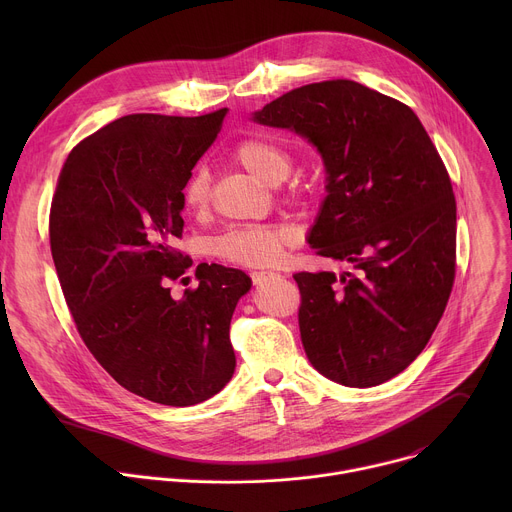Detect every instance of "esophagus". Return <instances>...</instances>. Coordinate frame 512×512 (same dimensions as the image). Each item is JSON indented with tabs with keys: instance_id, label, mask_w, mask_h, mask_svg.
<instances>
[{
	"instance_id": "esophagus-1",
	"label": "esophagus",
	"mask_w": 512,
	"mask_h": 512,
	"mask_svg": "<svg viewBox=\"0 0 512 512\" xmlns=\"http://www.w3.org/2000/svg\"><path fill=\"white\" fill-rule=\"evenodd\" d=\"M275 277H279V275L273 273V271H253V273H251V279H253L255 285H261V283L271 281V279H275Z\"/></svg>"
}]
</instances>
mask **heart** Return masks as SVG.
<instances>
[{
	"mask_svg": "<svg viewBox=\"0 0 512 512\" xmlns=\"http://www.w3.org/2000/svg\"><path fill=\"white\" fill-rule=\"evenodd\" d=\"M233 160L271 186L281 184L294 170V154L287 145L263 135L241 139L233 150ZM182 202L190 212L206 210L210 202V176L206 168H196L188 176L182 188ZM296 241V231L287 225L243 227L216 239L214 253L241 267L263 269L277 265Z\"/></svg>",
	"mask_w": 512,
	"mask_h": 512,
	"instance_id": "1",
	"label": "heart"
}]
</instances>
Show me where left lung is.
I'll return each instance as SVG.
<instances>
[{
  "label": "left lung",
  "mask_w": 512,
  "mask_h": 512,
  "mask_svg": "<svg viewBox=\"0 0 512 512\" xmlns=\"http://www.w3.org/2000/svg\"><path fill=\"white\" fill-rule=\"evenodd\" d=\"M253 121L314 143L326 198L308 243L352 271L296 273L312 367L344 387H375L421 354L456 277V198L417 115L336 79L289 91Z\"/></svg>",
  "instance_id": "8db88e82"
}]
</instances>
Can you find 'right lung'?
Segmentation results:
<instances>
[{
    "instance_id": "obj_1",
    "label": "right lung",
    "mask_w": 512,
    "mask_h": 512,
    "mask_svg": "<svg viewBox=\"0 0 512 512\" xmlns=\"http://www.w3.org/2000/svg\"><path fill=\"white\" fill-rule=\"evenodd\" d=\"M225 115L111 121L68 154L50 206L52 259L83 342L121 387L172 407L231 381V318L251 289L243 271L200 263L198 287L170 294L192 265L174 247L182 188Z\"/></svg>"
}]
</instances>
